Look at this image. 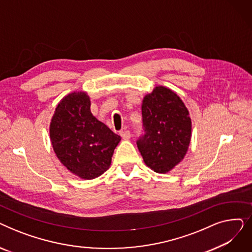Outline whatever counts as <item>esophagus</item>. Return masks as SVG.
Listing matches in <instances>:
<instances>
[{
    "label": "esophagus",
    "instance_id": "34e87169",
    "mask_svg": "<svg viewBox=\"0 0 252 252\" xmlns=\"http://www.w3.org/2000/svg\"><path fill=\"white\" fill-rule=\"evenodd\" d=\"M121 136H122V138L124 139V140H128L129 138H130V133H129V130H126V129H125V130H122L121 133Z\"/></svg>",
    "mask_w": 252,
    "mask_h": 252
}]
</instances>
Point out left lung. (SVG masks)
I'll return each mask as SVG.
<instances>
[{
  "mask_svg": "<svg viewBox=\"0 0 252 252\" xmlns=\"http://www.w3.org/2000/svg\"><path fill=\"white\" fill-rule=\"evenodd\" d=\"M145 134L138 149L155 173L166 174L186 155L191 141L192 123L181 98L168 88L158 86L142 103Z\"/></svg>",
  "mask_w": 252,
  "mask_h": 252,
  "instance_id": "left-lung-1",
  "label": "left lung"
}]
</instances>
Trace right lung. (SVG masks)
Masks as SVG:
<instances>
[{"mask_svg":"<svg viewBox=\"0 0 252 252\" xmlns=\"http://www.w3.org/2000/svg\"><path fill=\"white\" fill-rule=\"evenodd\" d=\"M50 138L60 162L84 180L95 179L109 168L122 140L92 114L85 92L70 93L59 102L51 121Z\"/></svg>","mask_w":252,"mask_h":252,"instance_id":"obj_1","label":"right lung"}]
</instances>
